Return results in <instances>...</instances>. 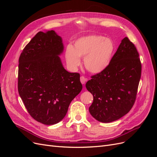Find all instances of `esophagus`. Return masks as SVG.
Masks as SVG:
<instances>
[{
    "mask_svg": "<svg viewBox=\"0 0 157 157\" xmlns=\"http://www.w3.org/2000/svg\"><path fill=\"white\" fill-rule=\"evenodd\" d=\"M86 81H87V78H85L84 76H81V77H80V82H81V83L82 84H85V82H86Z\"/></svg>",
    "mask_w": 157,
    "mask_h": 157,
    "instance_id": "obj_1",
    "label": "esophagus"
}]
</instances>
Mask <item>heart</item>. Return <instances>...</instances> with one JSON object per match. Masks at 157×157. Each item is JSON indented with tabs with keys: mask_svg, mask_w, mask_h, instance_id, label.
Masks as SVG:
<instances>
[{
	"mask_svg": "<svg viewBox=\"0 0 157 157\" xmlns=\"http://www.w3.org/2000/svg\"><path fill=\"white\" fill-rule=\"evenodd\" d=\"M115 44L109 38L92 35L80 38L74 46L68 45L65 50V59L69 67L77 69L84 58L85 68L92 73H99L110 64L115 51Z\"/></svg>",
	"mask_w": 157,
	"mask_h": 157,
	"instance_id": "b5f03b06",
	"label": "heart"
}]
</instances>
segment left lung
I'll use <instances>...</instances> for the list:
<instances>
[{
	"mask_svg": "<svg viewBox=\"0 0 157 157\" xmlns=\"http://www.w3.org/2000/svg\"><path fill=\"white\" fill-rule=\"evenodd\" d=\"M141 73L138 52L125 37L108 67L86 84L94 97L91 115L99 122H111L127 114L135 103Z\"/></svg>",
	"mask_w": 157,
	"mask_h": 157,
	"instance_id": "1",
	"label": "left lung"
}]
</instances>
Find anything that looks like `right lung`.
<instances>
[{
	"label": "right lung",
	"mask_w": 157,
	"mask_h": 157,
	"mask_svg": "<svg viewBox=\"0 0 157 157\" xmlns=\"http://www.w3.org/2000/svg\"><path fill=\"white\" fill-rule=\"evenodd\" d=\"M63 50L62 39L54 31H40L19 58V94L32 118L46 125L62 120L82 88L80 74L63 67L59 57Z\"/></svg>",
	"instance_id": "1"
}]
</instances>
